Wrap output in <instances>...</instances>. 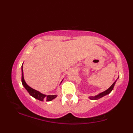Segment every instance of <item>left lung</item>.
Returning <instances> with one entry per match:
<instances>
[{
  "label": "left lung",
  "mask_w": 133,
  "mask_h": 133,
  "mask_svg": "<svg viewBox=\"0 0 133 133\" xmlns=\"http://www.w3.org/2000/svg\"><path fill=\"white\" fill-rule=\"evenodd\" d=\"M118 78H119V77H118ZM116 82V81L114 82V83L112 84V85H111L110 88H108V89H107V90H106V91H104V92H103L99 93V94H97V96H94V97H93V96H91V97H89V99H92V100H96V99H98L101 98V97H103V96L107 95V94H109V93H110V92H111V91H112V90L113 89L114 86V85H115Z\"/></svg>",
  "instance_id": "obj_1"
}]
</instances>
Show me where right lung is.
Returning a JSON list of instances; mask_svg holds the SVG:
<instances>
[{
  "label": "right lung",
  "instance_id": "right-lung-1",
  "mask_svg": "<svg viewBox=\"0 0 133 133\" xmlns=\"http://www.w3.org/2000/svg\"><path fill=\"white\" fill-rule=\"evenodd\" d=\"M23 64L22 65V85L24 86L25 89L27 90V92L29 93V94L33 97H34L36 99H38L41 101H43L44 100H45L46 101H51L52 99L56 98L57 97V95H45V94H42V93L39 92V91H36V90L32 89L25 82V80L24 78V72H23Z\"/></svg>",
  "mask_w": 133,
  "mask_h": 133
}]
</instances>
